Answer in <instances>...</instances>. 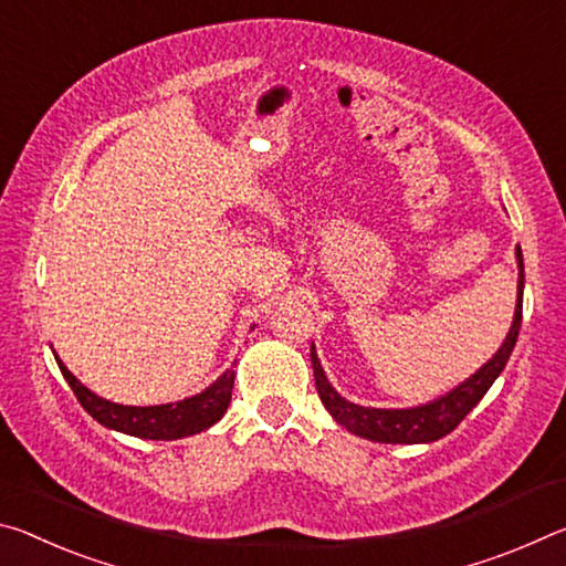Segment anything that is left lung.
<instances>
[{"instance_id": "left-lung-1", "label": "left lung", "mask_w": 566, "mask_h": 566, "mask_svg": "<svg viewBox=\"0 0 566 566\" xmlns=\"http://www.w3.org/2000/svg\"><path fill=\"white\" fill-rule=\"evenodd\" d=\"M516 268H518V283H516V308L514 321L509 328L504 344L499 346L496 354L481 366L474 376L461 381L449 394L433 398L429 403L411 406V409H376V406H360L348 401L340 396L336 388L331 386L323 370L316 346L311 344V364L313 376H316V388L326 411L336 419V423L344 426L350 433L360 439L378 441V443H431L439 441L451 433L457 426L467 419V413L484 398V394L492 388V384L502 374L509 356L516 346L518 328H522V303H524V258L522 248L516 245Z\"/></svg>"}]
</instances>
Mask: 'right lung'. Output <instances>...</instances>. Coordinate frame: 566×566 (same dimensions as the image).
<instances>
[{"label": "right lung", "instance_id": "obj_1", "mask_svg": "<svg viewBox=\"0 0 566 566\" xmlns=\"http://www.w3.org/2000/svg\"><path fill=\"white\" fill-rule=\"evenodd\" d=\"M54 358H57L64 381L70 384L74 396H77V401L82 403V409H85L92 419L105 426V429L150 441H175L210 429V426L218 423L222 419V413L228 411L230 394H233L235 381V370L226 368L206 391L182 398V401L160 406H123L92 394L90 388L85 384H80L77 376L62 364L57 354H54Z\"/></svg>", "mask_w": 566, "mask_h": 566}]
</instances>
